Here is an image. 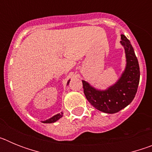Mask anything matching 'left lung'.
Returning a JSON list of instances; mask_svg holds the SVG:
<instances>
[{
    "instance_id": "8db88e82",
    "label": "left lung",
    "mask_w": 152,
    "mask_h": 152,
    "mask_svg": "<svg viewBox=\"0 0 152 152\" xmlns=\"http://www.w3.org/2000/svg\"><path fill=\"white\" fill-rule=\"evenodd\" d=\"M122 45L126 56V68L116 84L106 91H98L82 80L87 100L94 107L106 113H116L129 104L136 94L140 79L139 61L133 47L124 35H121Z\"/></svg>"
}]
</instances>
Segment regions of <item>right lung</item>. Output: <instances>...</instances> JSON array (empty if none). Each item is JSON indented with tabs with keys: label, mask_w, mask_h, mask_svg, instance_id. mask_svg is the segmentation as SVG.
<instances>
[{
	"label": "right lung",
	"mask_w": 152,
	"mask_h": 152,
	"mask_svg": "<svg viewBox=\"0 0 152 152\" xmlns=\"http://www.w3.org/2000/svg\"><path fill=\"white\" fill-rule=\"evenodd\" d=\"M68 83H69V81L68 82ZM63 115V113H58L57 114V115H55L54 116H52V118H50V119H47V120H45V121H43L42 123H55V122H56L58 120V119H59Z\"/></svg>",
	"instance_id": "1"
}]
</instances>
